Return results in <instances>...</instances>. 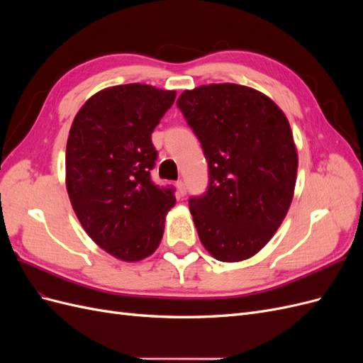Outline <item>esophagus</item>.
Masks as SVG:
<instances>
[{
  "label": "esophagus",
  "mask_w": 363,
  "mask_h": 363,
  "mask_svg": "<svg viewBox=\"0 0 363 363\" xmlns=\"http://www.w3.org/2000/svg\"><path fill=\"white\" fill-rule=\"evenodd\" d=\"M177 191H179V195H186V184L183 180H179L177 182Z\"/></svg>",
  "instance_id": "obj_1"
}]
</instances>
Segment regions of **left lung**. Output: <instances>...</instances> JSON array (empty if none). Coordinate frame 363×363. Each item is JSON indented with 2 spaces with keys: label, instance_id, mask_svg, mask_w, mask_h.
<instances>
[{
  "label": "left lung",
  "instance_id": "obj_1",
  "mask_svg": "<svg viewBox=\"0 0 363 363\" xmlns=\"http://www.w3.org/2000/svg\"><path fill=\"white\" fill-rule=\"evenodd\" d=\"M177 106L208 167L207 191L189 199L201 244L221 262L255 256L292 201L298 157L288 118L267 95L233 83L184 91Z\"/></svg>",
  "mask_w": 363,
  "mask_h": 363
}]
</instances>
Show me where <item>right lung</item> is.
<instances>
[{
    "mask_svg": "<svg viewBox=\"0 0 363 363\" xmlns=\"http://www.w3.org/2000/svg\"><path fill=\"white\" fill-rule=\"evenodd\" d=\"M175 92L150 84L107 87L75 115L67 144V189L86 233L108 255L136 262L156 251L174 188L151 180V133Z\"/></svg>",
    "mask_w": 363,
    "mask_h": 363,
    "instance_id": "1",
    "label": "right lung"
}]
</instances>
